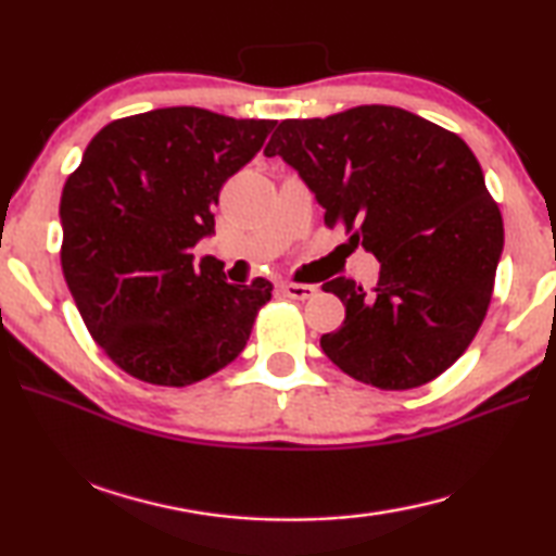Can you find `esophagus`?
<instances>
[{"label":"esophagus","instance_id":"obj_1","mask_svg":"<svg viewBox=\"0 0 556 556\" xmlns=\"http://www.w3.org/2000/svg\"><path fill=\"white\" fill-rule=\"evenodd\" d=\"M281 289H285V294L289 299H296V301L314 299L316 291H318L316 285H296V281H285V285H281Z\"/></svg>","mask_w":556,"mask_h":556}]
</instances>
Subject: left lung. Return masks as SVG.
<instances>
[{"label":"left lung","instance_id":"left-lung-1","mask_svg":"<svg viewBox=\"0 0 556 556\" xmlns=\"http://www.w3.org/2000/svg\"><path fill=\"white\" fill-rule=\"evenodd\" d=\"M265 154L301 176L328 228L380 262L372 294L345 277L324 285L345 306L324 353L380 390L451 368L483 324L503 252L501 211L464 139L407 110L361 105L279 122Z\"/></svg>","mask_w":556,"mask_h":556}]
</instances>
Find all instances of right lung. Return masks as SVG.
<instances>
[{
    "mask_svg": "<svg viewBox=\"0 0 556 556\" xmlns=\"http://www.w3.org/2000/svg\"><path fill=\"white\" fill-rule=\"evenodd\" d=\"M275 119L162 108L110 122L61 195L63 277L90 336L131 378L184 388L248 345L271 285H230L193 262L215 232L223 184L255 156Z\"/></svg>",
    "mask_w": 556,
    "mask_h": 556,
    "instance_id": "obj_1",
    "label": "right lung"
}]
</instances>
